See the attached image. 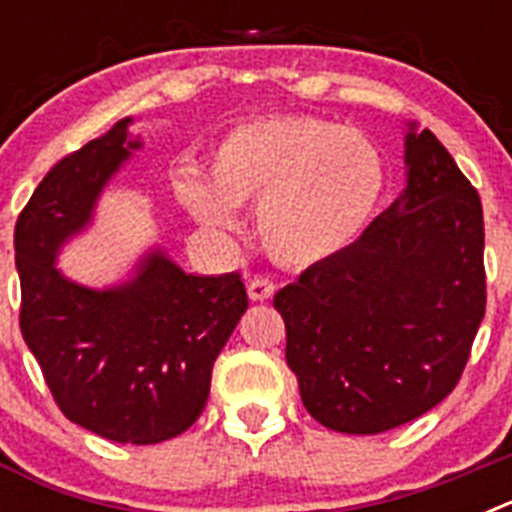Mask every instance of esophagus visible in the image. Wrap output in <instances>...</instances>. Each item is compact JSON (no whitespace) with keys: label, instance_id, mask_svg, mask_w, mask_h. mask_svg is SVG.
I'll use <instances>...</instances> for the list:
<instances>
[{"label":"esophagus","instance_id":"esophagus-1","mask_svg":"<svg viewBox=\"0 0 512 512\" xmlns=\"http://www.w3.org/2000/svg\"><path fill=\"white\" fill-rule=\"evenodd\" d=\"M274 292H277V284H274V279L271 277H253L251 282H248V297H251L253 302H266L274 297Z\"/></svg>","mask_w":512,"mask_h":512}]
</instances>
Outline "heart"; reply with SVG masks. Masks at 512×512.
I'll return each instance as SVG.
<instances>
[{"label": "heart", "instance_id": "b5f03b06", "mask_svg": "<svg viewBox=\"0 0 512 512\" xmlns=\"http://www.w3.org/2000/svg\"><path fill=\"white\" fill-rule=\"evenodd\" d=\"M210 187L176 192L200 223L230 228V205L256 207L261 243L282 264L310 266L356 241L384 184L382 156L356 130L315 117H269L230 130L210 158Z\"/></svg>", "mask_w": 512, "mask_h": 512}]
</instances>
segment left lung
Returning <instances> with one entry per match:
<instances>
[{"instance_id":"left-lung-1","label":"left lung","mask_w":512,"mask_h":512,"mask_svg":"<svg viewBox=\"0 0 512 512\" xmlns=\"http://www.w3.org/2000/svg\"><path fill=\"white\" fill-rule=\"evenodd\" d=\"M405 164L400 200L274 297L302 402L333 431L372 436L436 408L485 318L477 189L431 130L410 128Z\"/></svg>"}]
</instances>
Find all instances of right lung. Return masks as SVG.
<instances>
[{
  "mask_svg": "<svg viewBox=\"0 0 512 512\" xmlns=\"http://www.w3.org/2000/svg\"><path fill=\"white\" fill-rule=\"evenodd\" d=\"M130 117L63 156L15 225L20 330L71 423L115 443H161L205 410L212 364L248 310L241 274L194 277L153 251L133 282L79 287L53 266L58 248L92 217L94 202L138 140Z\"/></svg>",
  "mask_w": 512,
  "mask_h": 512,
  "instance_id": "1",
  "label": "right lung"
}]
</instances>
